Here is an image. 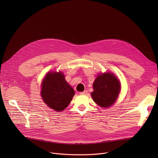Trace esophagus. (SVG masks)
I'll return each mask as SVG.
<instances>
[{
	"instance_id": "1",
	"label": "esophagus",
	"mask_w": 158,
	"mask_h": 158,
	"mask_svg": "<svg viewBox=\"0 0 158 158\" xmlns=\"http://www.w3.org/2000/svg\"><path fill=\"white\" fill-rule=\"evenodd\" d=\"M87 93V91H84L83 92H81L79 94L81 95H84V94H86Z\"/></svg>"
}]
</instances>
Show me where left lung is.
<instances>
[{
	"label": "left lung",
	"mask_w": 158,
	"mask_h": 158,
	"mask_svg": "<svg viewBox=\"0 0 158 158\" xmlns=\"http://www.w3.org/2000/svg\"><path fill=\"white\" fill-rule=\"evenodd\" d=\"M93 89L91 96L94 101L101 107H108L117 99L121 84L114 74L107 73L97 77L93 83Z\"/></svg>",
	"instance_id": "obj_1"
}]
</instances>
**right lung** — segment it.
<instances>
[{"instance_id": "1", "label": "right lung", "mask_w": 158, "mask_h": 158, "mask_svg": "<svg viewBox=\"0 0 158 158\" xmlns=\"http://www.w3.org/2000/svg\"><path fill=\"white\" fill-rule=\"evenodd\" d=\"M75 92L62 73H49L42 83L41 96L49 107L56 111L64 110L71 102Z\"/></svg>"}]
</instances>
